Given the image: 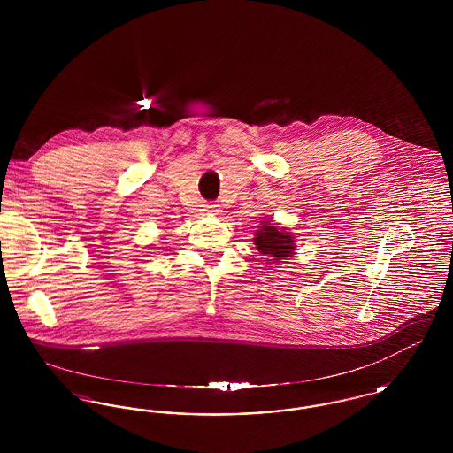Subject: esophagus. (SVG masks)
<instances>
[{"mask_svg":"<svg viewBox=\"0 0 453 453\" xmlns=\"http://www.w3.org/2000/svg\"><path fill=\"white\" fill-rule=\"evenodd\" d=\"M205 211H207V212H211V214H216L217 205H205Z\"/></svg>","mask_w":453,"mask_h":453,"instance_id":"esophagus-1","label":"esophagus"}]
</instances>
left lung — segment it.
I'll return each mask as SVG.
<instances>
[{
	"mask_svg": "<svg viewBox=\"0 0 453 453\" xmlns=\"http://www.w3.org/2000/svg\"><path fill=\"white\" fill-rule=\"evenodd\" d=\"M296 237L287 227H281L272 219H265L259 222L253 241L265 265H280L281 259L292 258L296 255Z\"/></svg>",
	"mask_w": 453,
	"mask_h": 453,
	"instance_id": "1",
	"label": "left lung"
}]
</instances>
